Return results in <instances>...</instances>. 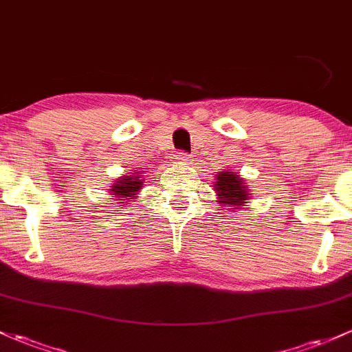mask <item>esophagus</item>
Wrapping results in <instances>:
<instances>
[{
	"instance_id": "esophagus-1",
	"label": "esophagus",
	"mask_w": 352,
	"mask_h": 352,
	"mask_svg": "<svg viewBox=\"0 0 352 352\" xmlns=\"http://www.w3.org/2000/svg\"><path fill=\"white\" fill-rule=\"evenodd\" d=\"M173 161H175L176 164H190L191 157H190V154H186V153H175L173 154Z\"/></svg>"
}]
</instances>
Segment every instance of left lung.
I'll use <instances>...</instances> for the list:
<instances>
[{
    "label": "left lung",
    "instance_id": "1",
    "mask_svg": "<svg viewBox=\"0 0 352 352\" xmlns=\"http://www.w3.org/2000/svg\"><path fill=\"white\" fill-rule=\"evenodd\" d=\"M214 181V191H217V198L220 205L232 206L230 210H240L248 203V196H250V190L247 188V183L238 176V173L230 171H220Z\"/></svg>",
    "mask_w": 352,
    "mask_h": 352
}]
</instances>
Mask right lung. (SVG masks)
<instances>
[{
    "instance_id": "right-lung-1",
    "label": "right lung",
    "mask_w": 352,
    "mask_h": 352,
    "mask_svg": "<svg viewBox=\"0 0 352 352\" xmlns=\"http://www.w3.org/2000/svg\"><path fill=\"white\" fill-rule=\"evenodd\" d=\"M142 173H139V176H122L120 179H117L114 186H111V192L116 196V198L120 199V203H124V199H134L138 198V191L141 190L142 181L141 179ZM114 199V198H112Z\"/></svg>"
}]
</instances>
